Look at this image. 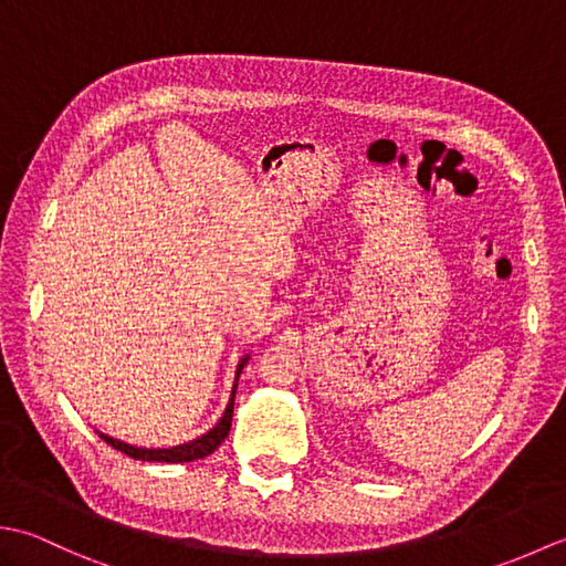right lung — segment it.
Masks as SVG:
<instances>
[{"instance_id":"obj_1","label":"right lung","mask_w":566,"mask_h":566,"mask_svg":"<svg viewBox=\"0 0 566 566\" xmlns=\"http://www.w3.org/2000/svg\"><path fill=\"white\" fill-rule=\"evenodd\" d=\"M248 355L240 357V363L235 367V384H233V391H231V399H228V406L226 411L221 416L219 423H216L211 430L203 432V436L189 440V442H182V444H175V448H136V444H128V442H122L116 438H109L104 436V432H99V438L104 442H109L112 448L122 450L124 454L134 457V460H140V462H170V464H177V462H195V460H203V457L211 454L219 444L226 440L228 430H231V420H233V401H235V389H238V377L240 371H243L245 363H248Z\"/></svg>"}]
</instances>
